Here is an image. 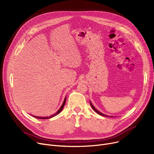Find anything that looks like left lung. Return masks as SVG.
<instances>
[{
	"label": "left lung",
	"mask_w": 154,
	"mask_h": 154,
	"mask_svg": "<svg viewBox=\"0 0 154 154\" xmlns=\"http://www.w3.org/2000/svg\"><path fill=\"white\" fill-rule=\"evenodd\" d=\"M90 105H91V108H93V109L97 112V113H98V115H101V116H106V117H109V116H108V115H105L104 114H103V113H101V112H100L99 111H98L94 106H93V105H92L91 103V102H90Z\"/></svg>",
	"instance_id": "left-lung-1"
}]
</instances>
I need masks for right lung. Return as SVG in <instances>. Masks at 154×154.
<instances>
[{
  "label": "right lung",
  "instance_id": "add662e5",
  "mask_svg": "<svg viewBox=\"0 0 154 154\" xmlns=\"http://www.w3.org/2000/svg\"><path fill=\"white\" fill-rule=\"evenodd\" d=\"M66 98H65L64 101V102H63V103L62 106H61V107L59 108V109L56 112V113H55L54 115L51 116H49V117H38V116H33V117H35V118H38V119H49V118H53V117H54V116L57 115L59 113V112H60L61 111L63 110V108H64V105H65V103H66Z\"/></svg>",
  "mask_w": 154,
  "mask_h": 154
}]
</instances>
